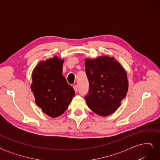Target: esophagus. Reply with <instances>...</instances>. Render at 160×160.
Instances as JSON below:
<instances>
[{"instance_id":"34e87169","label":"esophagus","mask_w":160,"mask_h":160,"mask_svg":"<svg viewBox=\"0 0 160 160\" xmlns=\"http://www.w3.org/2000/svg\"><path fill=\"white\" fill-rule=\"evenodd\" d=\"M73 89H74L75 91L77 93V91H78V88H77V85H74V86H73Z\"/></svg>"}]
</instances>
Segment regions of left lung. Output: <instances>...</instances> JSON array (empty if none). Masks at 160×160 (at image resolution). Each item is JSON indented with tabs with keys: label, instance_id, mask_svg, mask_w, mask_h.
Here are the masks:
<instances>
[{
	"label": "left lung",
	"instance_id": "obj_1",
	"mask_svg": "<svg viewBox=\"0 0 160 160\" xmlns=\"http://www.w3.org/2000/svg\"><path fill=\"white\" fill-rule=\"evenodd\" d=\"M89 88L85 99L89 109L101 116L114 113L127 95L126 71L114 57L101 56L85 60Z\"/></svg>",
	"mask_w": 160,
	"mask_h": 160
}]
</instances>
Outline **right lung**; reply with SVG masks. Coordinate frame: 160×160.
Masks as SVG:
<instances>
[{
  "instance_id": "obj_1",
  "label": "right lung",
  "mask_w": 160,
  "mask_h": 160,
  "mask_svg": "<svg viewBox=\"0 0 160 160\" xmlns=\"http://www.w3.org/2000/svg\"><path fill=\"white\" fill-rule=\"evenodd\" d=\"M63 62L57 56L41 61L32 73L31 89L35 103L51 118L63 113L75 95L73 88L62 75Z\"/></svg>"
}]
</instances>
